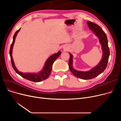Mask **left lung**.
I'll return each instance as SVG.
<instances>
[{
    "mask_svg": "<svg viewBox=\"0 0 121 121\" xmlns=\"http://www.w3.org/2000/svg\"><path fill=\"white\" fill-rule=\"evenodd\" d=\"M87 22L89 29L93 31V32L99 38L103 52L102 59L97 66L93 68L91 70L87 72L78 71L73 68V55L71 54H70L69 62V67L73 74L77 78L86 80L96 78L105 70L110 55L107 38L104 32L102 30L100 26L95 23L90 21H88Z\"/></svg>",
    "mask_w": 121,
    "mask_h": 121,
    "instance_id": "1",
    "label": "left lung"
}]
</instances>
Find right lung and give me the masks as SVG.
Returning a JSON list of instances; mask_svg holds the SVG:
<instances>
[{
  "label": "right lung",
  "instance_id": "right-lung-1",
  "mask_svg": "<svg viewBox=\"0 0 121 121\" xmlns=\"http://www.w3.org/2000/svg\"><path fill=\"white\" fill-rule=\"evenodd\" d=\"M20 29L21 28L19 29L15 32L13 36V42L11 44L9 54L11 57V64L14 70L16 71V72L17 73H18L19 75H20L22 78H24L25 79H26L28 80L35 82H40L42 80L46 79L47 78H48L49 75L50 74L51 71L52 70V65L53 64L54 62L60 56V55L61 54V52H58L57 53L54 54L51 56H50L48 59L47 61L46 62L45 65H44V66L43 69V70L41 71L40 73H23L19 72L15 66L13 59L12 53V49L14 46V43H15L16 37L17 36V33L20 30Z\"/></svg>",
  "mask_w": 121,
  "mask_h": 121
}]
</instances>
